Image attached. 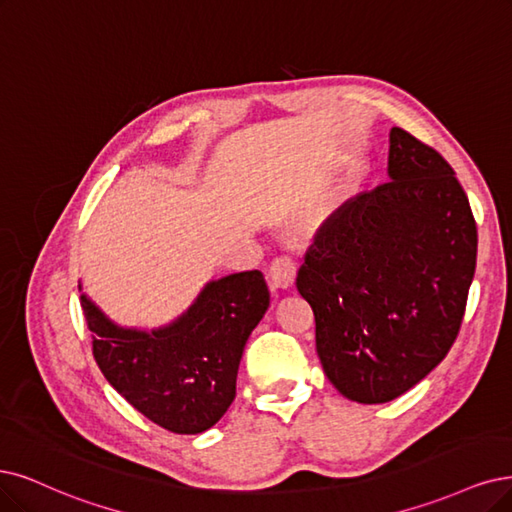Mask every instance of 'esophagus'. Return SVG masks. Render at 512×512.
Segmentation results:
<instances>
[{"instance_id": "obj_1", "label": "esophagus", "mask_w": 512, "mask_h": 512, "mask_svg": "<svg viewBox=\"0 0 512 512\" xmlns=\"http://www.w3.org/2000/svg\"><path fill=\"white\" fill-rule=\"evenodd\" d=\"M266 280H268V287L274 295H278L282 291H289L295 282V263L287 257H278L270 266Z\"/></svg>"}]
</instances>
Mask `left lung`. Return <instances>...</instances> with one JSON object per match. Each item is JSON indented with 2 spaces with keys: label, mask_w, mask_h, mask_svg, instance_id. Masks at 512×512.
Instances as JSON below:
<instances>
[{
  "label": "left lung",
  "mask_w": 512,
  "mask_h": 512,
  "mask_svg": "<svg viewBox=\"0 0 512 512\" xmlns=\"http://www.w3.org/2000/svg\"><path fill=\"white\" fill-rule=\"evenodd\" d=\"M475 266L477 225L453 168L392 128L388 183L337 208L297 272L329 382L363 405L422 382L456 342Z\"/></svg>",
  "instance_id": "left-lung-1"
}]
</instances>
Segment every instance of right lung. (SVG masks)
Segmentation results:
<instances>
[{
  "label": "right lung",
  "mask_w": 512,
  "mask_h": 512,
  "mask_svg": "<svg viewBox=\"0 0 512 512\" xmlns=\"http://www.w3.org/2000/svg\"><path fill=\"white\" fill-rule=\"evenodd\" d=\"M80 301L105 380L154 424L200 434L234 401L246 339L270 291L259 270L208 280L181 316L151 331L113 323L86 293Z\"/></svg>",
  "instance_id": "add662e5"
}]
</instances>
